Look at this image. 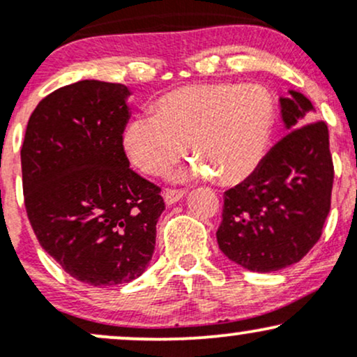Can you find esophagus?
Masks as SVG:
<instances>
[{"instance_id":"obj_1","label":"esophagus","mask_w":357,"mask_h":357,"mask_svg":"<svg viewBox=\"0 0 357 357\" xmlns=\"http://www.w3.org/2000/svg\"><path fill=\"white\" fill-rule=\"evenodd\" d=\"M186 195V191L184 190H173V188H167V190L162 192V196H165V202L166 204H174L178 203L179 199H183V196Z\"/></svg>"}]
</instances>
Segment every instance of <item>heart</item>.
Here are the masks:
<instances>
[{"mask_svg": "<svg viewBox=\"0 0 357 357\" xmlns=\"http://www.w3.org/2000/svg\"><path fill=\"white\" fill-rule=\"evenodd\" d=\"M272 126L273 105L261 87L186 85L155 102L154 117L132 119L122 146L137 169L155 176L181 158L186 144L196 158L192 176L238 184L260 166Z\"/></svg>", "mask_w": 357, "mask_h": 357, "instance_id": "1", "label": "heart"}]
</instances>
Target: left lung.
<instances>
[{"instance_id": "left-lung-1", "label": "left lung", "mask_w": 357, "mask_h": 357, "mask_svg": "<svg viewBox=\"0 0 357 357\" xmlns=\"http://www.w3.org/2000/svg\"><path fill=\"white\" fill-rule=\"evenodd\" d=\"M280 107L287 134L255 173L225 192L216 231L221 252L252 272L301 261L321 238L331 210L334 165L327 124L314 121L312 102L301 92L290 90Z\"/></svg>"}]
</instances>
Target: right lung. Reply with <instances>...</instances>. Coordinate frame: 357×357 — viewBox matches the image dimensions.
I'll use <instances>...</instances> for the list:
<instances>
[{
	"instance_id": "1",
	"label": "right lung",
	"mask_w": 357,
	"mask_h": 357,
	"mask_svg": "<svg viewBox=\"0 0 357 357\" xmlns=\"http://www.w3.org/2000/svg\"><path fill=\"white\" fill-rule=\"evenodd\" d=\"M122 84L80 80L36 105L22 146L24 208L45 252L68 275L93 287L144 273L161 188L129 167Z\"/></svg>"
}]
</instances>
